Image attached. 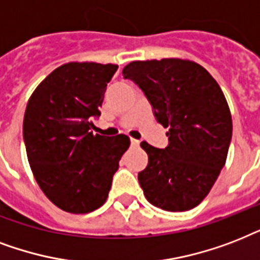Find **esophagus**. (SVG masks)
<instances>
[{"label":"esophagus","instance_id":"1","mask_svg":"<svg viewBox=\"0 0 260 260\" xmlns=\"http://www.w3.org/2000/svg\"><path fill=\"white\" fill-rule=\"evenodd\" d=\"M130 142H132L133 148H137V146H140V141H138V140H134V138H132V140H130Z\"/></svg>","mask_w":260,"mask_h":260}]
</instances>
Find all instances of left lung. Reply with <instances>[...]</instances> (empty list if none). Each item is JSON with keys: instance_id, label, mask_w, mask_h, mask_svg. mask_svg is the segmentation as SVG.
Returning <instances> with one entry per match:
<instances>
[{"instance_id": "left-lung-1", "label": "left lung", "mask_w": 260, "mask_h": 260, "mask_svg": "<svg viewBox=\"0 0 260 260\" xmlns=\"http://www.w3.org/2000/svg\"><path fill=\"white\" fill-rule=\"evenodd\" d=\"M144 90L170 144L146 141L148 166L138 174L149 202L167 212H186L210 192L232 140V116L222 90L205 68L180 58L134 61L123 68Z\"/></svg>"}]
</instances>
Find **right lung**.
<instances>
[{"label":"right lung","instance_id":"obj_1","mask_svg":"<svg viewBox=\"0 0 260 260\" xmlns=\"http://www.w3.org/2000/svg\"><path fill=\"white\" fill-rule=\"evenodd\" d=\"M116 70L112 63L69 62L48 74L28 100L23 136L32 174L44 195L68 213H90L107 201L130 146L124 134L90 132Z\"/></svg>","mask_w":260,"mask_h":260}]
</instances>
